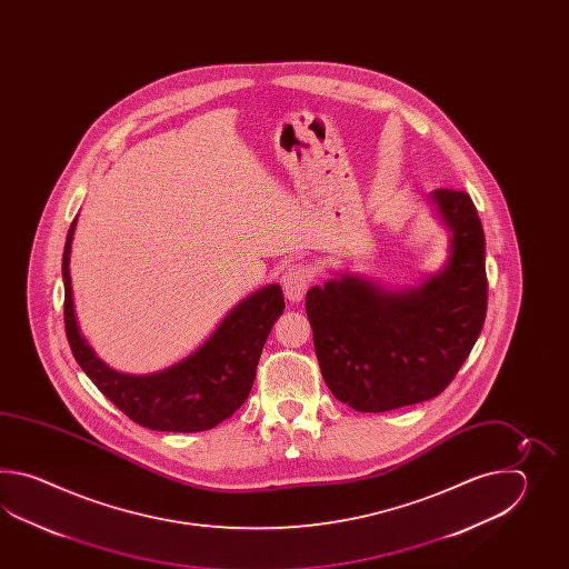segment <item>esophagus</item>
<instances>
[{"label":"esophagus","mask_w":569,"mask_h":569,"mask_svg":"<svg viewBox=\"0 0 569 569\" xmlns=\"http://www.w3.org/2000/svg\"><path fill=\"white\" fill-rule=\"evenodd\" d=\"M311 279H313V272L307 264H302V262L290 264L282 274V290L287 295V299L292 302L301 301L311 284Z\"/></svg>","instance_id":"34e87169"}]
</instances>
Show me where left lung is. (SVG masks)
<instances>
[{
    "instance_id": "left-lung-1",
    "label": "left lung",
    "mask_w": 569,
    "mask_h": 569,
    "mask_svg": "<svg viewBox=\"0 0 569 569\" xmlns=\"http://www.w3.org/2000/svg\"><path fill=\"white\" fill-rule=\"evenodd\" d=\"M433 201L453 233L451 258L439 274L400 292L356 277L307 292L323 380L356 411H390L441 395L482 331V221L461 189H437Z\"/></svg>"
}]
</instances>
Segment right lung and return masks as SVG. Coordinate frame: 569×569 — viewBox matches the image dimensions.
<instances>
[{
  "label": "right lung",
  "instance_id": "1",
  "mask_svg": "<svg viewBox=\"0 0 569 569\" xmlns=\"http://www.w3.org/2000/svg\"><path fill=\"white\" fill-rule=\"evenodd\" d=\"M74 223L77 219L62 252L64 329L83 372L133 423L154 431L194 433L230 419L248 399L268 333L284 311L279 284L258 290L231 309L213 336L187 360L158 375H120L97 358L77 327L69 274Z\"/></svg>",
  "mask_w": 569,
  "mask_h": 569
}]
</instances>
